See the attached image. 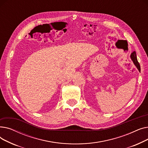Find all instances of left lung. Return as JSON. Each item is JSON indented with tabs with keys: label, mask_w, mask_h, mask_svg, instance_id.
<instances>
[{
	"label": "left lung",
	"mask_w": 148,
	"mask_h": 148,
	"mask_svg": "<svg viewBox=\"0 0 148 148\" xmlns=\"http://www.w3.org/2000/svg\"><path fill=\"white\" fill-rule=\"evenodd\" d=\"M131 58L132 60H133L134 65L136 66V67L137 68V69H138V70L140 69V64H139L138 62V60H137L136 51H133V53H131Z\"/></svg>",
	"instance_id": "8db88e82"
}]
</instances>
